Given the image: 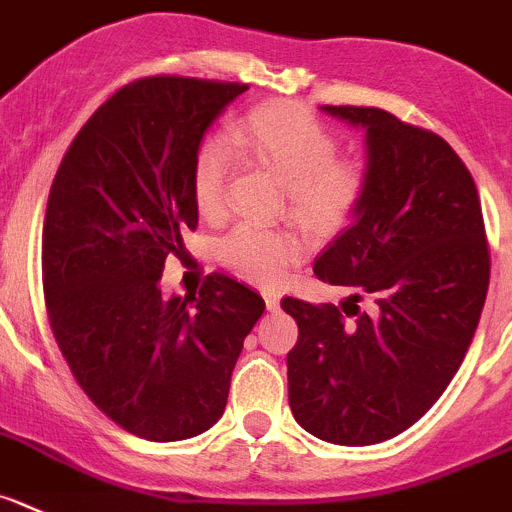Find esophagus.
<instances>
[{
  "label": "esophagus",
  "instance_id": "obj_1",
  "mask_svg": "<svg viewBox=\"0 0 512 512\" xmlns=\"http://www.w3.org/2000/svg\"><path fill=\"white\" fill-rule=\"evenodd\" d=\"M262 297H265V305L270 312L280 310V295L275 290H262Z\"/></svg>",
  "mask_w": 512,
  "mask_h": 512
}]
</instances>
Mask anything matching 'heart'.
<instances>
[{
	"instance_id": "b5f03b06",
	"label": "heart",
	"mask_w": 512,
	"mask_h": 512,
	"mask_svg": "<svg viewBox=\"0 0 512 512\" xmlns=\"http://www.w3.org/2000/svg\"><path fill=\"white\" fill-rule=\"evenodd\" d=\"M232 152L270 172L287 190V207L307 230L332 232L365 200L370 167L340 155V140L307 112L285 104L257 107L230 124L225 140H207L192 162V197L200 217L220 220L227 210ZM302 240L290 230L242 222L220 240L225 265L250 280L270 282L300 260Z\"/></svg>"
}]
</instances>
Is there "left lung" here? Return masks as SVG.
Instances as JSON below:
<instances>
[{"mask_svg": "<svg viewBox=\"0 0 512 512\" xmlns=\"http://www.w3.org/2000/svg\"><path fill=\"white\" fill-rule=\"evenodd\" d=\"M322 109L365 130L370 187L312 267L355 292L340 307L282 300L300 330L287 398L315 438L375 445L418 423L458 372L490 252L473 175L443 137L377 107Z\"/></svg>", "mask_w": 512, "mask_h": 512, "instance_id": "1", "label": "left lung"}]
</instances>
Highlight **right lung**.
<instances>
[{
	"instance_id": "add662e5",
	"label": "right lung",
	"mask_w": 512,
	"mask_h": 512,
	"mask_svg": "<svg viewBox=\"0 0 512 512\" xmlns=\"http://www.w3.org/2000/svg\"><path fill=\"white\" fill-rule=\"evenodd\" d=\"M247 84L145 77L114 92L69 145L47 200L42 285L54 340L109 420L155 443L222 418L242 342L265 300L222 272L200 295H162L197 227L192 162Z\"/></svg>"
}]
</instances>
